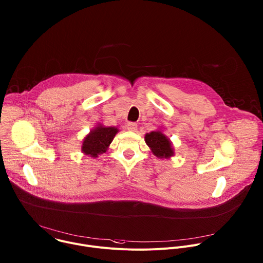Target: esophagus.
Wrapping results in <instances>:
<instances>
[{"label": "esophagus", "instance_id": "esophagus-1", "mask_svg": "<svg viewBox=\"0 0 263 263\" xmlns=\"http://www.w3.org/2000/svg\"><path fill=\"white\" fill-rule=\"evenodd\" d=\"M127 129L131 132H136L137 131V124L135 123H128L127 124Z\"/></svg>", "mask_w": 263, "mask_h": 263}]
</instances>
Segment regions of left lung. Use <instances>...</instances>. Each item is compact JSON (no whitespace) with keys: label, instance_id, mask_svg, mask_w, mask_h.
<instances>
[{"label":"left lung","instance_id":"8db88e82","mask_svg":"<svg viewBox=\"0 0 263 263\" xmlns=\"http://www.w3.org/2000/svg\"><path fill=\"white\" fill-rule=\"evenodd\" d=\"M145 143L149 146L152 153L160 159H168L173 156L171 141L161 131H152L144 136Z\"/></svg>","mask_w":263,"mask_h":263}]
</instances>
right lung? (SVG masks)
I'll return each mask as SVG.
<instances>
[{
    "label": "right lung",
    "mask_w": 263,
    "mask_h": 263,
    "mask_svg": "<svg viewBox=\"0 0 263 263\" xmlns=\"http://www.w3.org/2000/svg\"><path fill=\"white\" fill-rule=\"evenodd\" d=\"M118 132L119 130L116 127L97 126L84 137L81 146L82 153L93 158L99 157L107 151Z\"/></svg>",
    "instance_id": "obj_1"
}]
</instances>
